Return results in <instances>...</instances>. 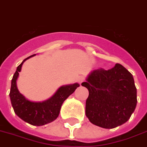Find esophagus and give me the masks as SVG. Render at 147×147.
Returning <instances> with one entry per match:
<instances>
[{
  "mask_svg": "<svg viewBox=\"0 0 147 147\" xmlns=\"http://www.w3.org/2000/svg\"><path fill=\"white\" fill-rule=\"evenodd\" d=\"M84 81V78H83V77H79L78 78V82L80 84V85H81V84Z\"/></svg>",
  "mask_w": 147,
  "mask_h": 147,
  "instance_id": "1",
  "label": "esophagus"
}]
</instances>
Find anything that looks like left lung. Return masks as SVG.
I'll return each instance as SVG.
<instances>
[{
  "mask_svg": "<svg viewBox=\"0 0 147 147\" xmlns=\"http://www.w3.org/2000/svg\"><path fill=\"white\" fill-rule=\"evenodd\" d=\"M81 85L89 91L85 112L92 124L113 129L129 119L137 103L136 88L132 74L123 66L93 70Z\"/></svg>",
  "mask_w": 147,
  "mask_h": 147,
  "instance_id": "8db88e82",
  "label": "left lung"
}]
</instances>
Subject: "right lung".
<instances>
[{
  "instance_id": "add662e5",
  "label": "right lung",
  "mask_w": 147,
  "mask_h": 147,
  "mask_svg": "<svg viewBox=\"0 0 147 147\" xmlns=\"http://www.w3.org/2000/svg\"><path fill=\"white\" fill-rule=\"evenodd\" d=\"M35 55L36 54L24 59L22 63L17 67L11 80L9 95L15 114L23 121L29 124L40 126L52 122L59 116L63 101L74 92L80 84L76 83L74 84L62 86L50 98L42 102H34L25 98V96H23L18 90L16 81L22 69L23 63Z\"/></svg>"
}]
</instances>
